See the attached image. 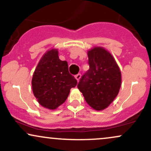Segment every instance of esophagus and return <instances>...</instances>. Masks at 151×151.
Returning a JSON list of instances; mask_svg holds the SVG:
<instances>
[{
  "instance_id": "esophagus-1",
  "label": "esophagus",
  "mask_w": 151,
  "mask_h": 151,
  "mask_svg": "<svg viewBox=\"0 0 151 151\" xmlns=\"http://www.w3.org/2000/svg\"><path fill=\"white\" fill-rule=\"evenodd\" d=\"M81 74H77V75H75V78H76V79H77V81H79V79H80L81 78Z\"/></svg>"
}]
</instances>
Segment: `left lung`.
Instances as JSON below:
<instances>
[{
    "mask_svg": "<svg viewBox=\"0 0 151 151\" xmlns=\"http://www.w3.org/2000/svg\"><path fill=\"white\" fill-rule=\"evenodd\" d=\"M88 58L89 69L81 77L77 87L90 106L103 110L119 92L121 71L113 56L101 47L88 51Z\"/></svg>",
    "mask_w": 151,
    "mask_h": 151,
    "instance_id": "obj_1",
    "label": "left lung"
}]
</instances>
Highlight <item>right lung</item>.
Wrapping results in <instances>:
<instances>
[{"label":"right lung","instance_id":"obj_1","mask_svg":"<svg viewBox=\"0 0 151 151\" xmlns=\"http://www.w3.org/2000/svg\"><path fill=\"white\" fill-rule=\"evenodd\" d=\"M77 81L68 70L67 61L59 59L56 49L49 50L40 60L32 79V91L43 107L55 109L66 101Z\"/></svg>","mask_w":151,"mask_h":151}]
</instances>
